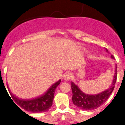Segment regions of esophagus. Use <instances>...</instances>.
<instances>
[{
    "label": "esophagus",
    "mask_w": 125,
    "mask_h": 125,
    "mask_svg": "<svg viewBox=\"0 0 125 125\" xmlns=\"http://www.w3.org/2000/svg\"><path fill=\"white\" fill-rule=\"evenodd\" d=\"M71 78H72V74L70 72L65 73L63 74V79L65 81H68V80L71 79Z\"/></svg>",
    "instance_id": "1"
}]
</instances>
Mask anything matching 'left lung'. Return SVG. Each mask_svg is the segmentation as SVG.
<instances>
[{
	"label": "left lung",
	"instance_id": "8db88e82",
	"mask_svg": "<svg viewBox=\"0 0 125 125\" xmlns=\"http://www.w3.org/2000/svg\"><path fill=\"white\" fill-rule=\"evenodd\" d=\"M111 57L114 59V57L112 55H111ZM117 68L116 66L114 77L111 87L106 90L96 95L85 94L73 82H71V87L73 92L72 101L74 104L82 110L95 109L103 104L107 101L114 89L115 83L117 81Z\"/></svg>",
	"mask_w": 125,
	"mask_h": 125
}]
</instances>
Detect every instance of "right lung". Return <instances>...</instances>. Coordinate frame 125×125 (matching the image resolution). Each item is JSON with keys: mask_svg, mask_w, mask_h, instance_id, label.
Returning a JSON list of instances; mask_svg holds the SVG:
<instances>
[{"mask_svg": "<svg viewBox=\"0 0 125 125\" xmlns=\"http://www.w3.org/2000/svg\"><path fill=\"white\" fill-rule=\"evenodd\" d=\"M60 82L61 80H59V81L54 83L44 94L32 100L19 99L14 95H13L10 91V93L14 102L25 111L33 113L44 112L48 111L52 105L55 88L60 84Z\"/></svg>", "mask_w": 125, "mask_h": 125, "instance_id": "1", "label": "right lung"}]
</instances>
